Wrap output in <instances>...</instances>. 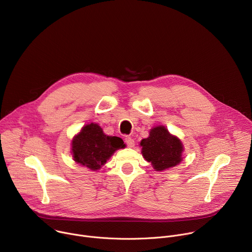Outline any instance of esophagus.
I'll return each mask as SVG.
<instances>
[{"label":"esophagus","mask_w":252,"mask_h":252,"mask_svg":"<svg viewBox=\"0 0 252 252\" xmlns=\"http://www.w3.org/2000/svg\"><path fill=\"white\" fill-rule=\"evenodd\" d=\"M125 141H126V146H127L128 148H132V147L134 146V140H133V138H132L131 136H126V137L125 138Z\"/></svg>","instance_id":"1"}]
</instances>
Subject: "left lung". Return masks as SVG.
I'll use <instances>...</instances> for the list:
<instances>
[{
    "label": "left lung",
    "mask_w": 252,
    "mask_h": 252,
    "mask_svg": "<svg viewBox=\"0 0 252 252\" xmlns=\"http://www.w3.org/2000/svg\"><path fill=\"white\" fill-rule=\"evenodd\" d=\"M141 154L157 171L177 165L183 160L184 147L181 139L169 133L163 126L151 129L150 136L140 141Z\"/></svg>",
    "instance_id": "8db88e82"
}]
</instances>
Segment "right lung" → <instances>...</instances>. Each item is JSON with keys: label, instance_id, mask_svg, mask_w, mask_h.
<instances>
[{"label": "right lung", "instance_id": "obj_1", "mask_svg": "<svg viewBox=\"0 0 252 252\" xmlns=\"http://www.w3.org/2000/svg\"><path fill=\"white\" fill-rule=\"evenodd\" d=\"M126 145L118 136L103 133L97 124H89L71 141V154L74 160L92 170L99 169L117 150Z\"/></svg>", "mask_w": 252, "mask_h": 252}]
</instances>
